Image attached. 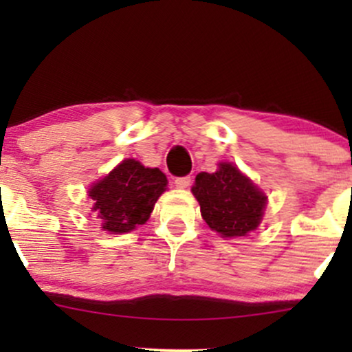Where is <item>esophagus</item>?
<instances>
[{"instance_id":"obj_1","label":"esophagus","mask_w":352,"mask_h":352,"mask_svg":"<svg viewBox=\"0 0 352 352\" xmlns=\"http://www.w3.org/2000/svg\"><path fill=\"white\" fill-rule=\"evenodd\" d=\"M190 182H192V179L190 177H177L175 179V187L177 188H188Z\"/></svg>"}]
</instances>
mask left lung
I'll return each instance as SVG.
<instances>
[{
	"label": "left lung",
	"instance_id": "8db88e82",
	"mask_svg": "<svg viewBox=\"0 0 352 352\" xmlns=\"http://www.w3.org/2000/svg\"><path fill=\"white\" fill-rule=\"evenodd\" d=\"M192 193L204 220L223 238L245 236L258 228L268 197L230 162L218 164L213 173L197 175Z\"/></svg>",
	"mask_w": 352,
	"mask_h": 352
}]
</instances>
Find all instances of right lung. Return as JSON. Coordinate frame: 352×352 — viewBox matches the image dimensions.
<instances>
[{"label":"right lung","instance_id":"obj_1","mask_svg":"<svg viewBox=\"0 0 352 352\" xmlns=\"http://www.w3.org/2000/svg\"><path fill=\"white\" fill-rule=\"evenodd\" d=\"M167 184V177L159 168L144 167L135 159L122 160L89 188V197L94 200L92 212L99 218L100 228L119 235L144 225Z\"/></svg>","mask_w":352,"mask_h":352}]
</instances>
